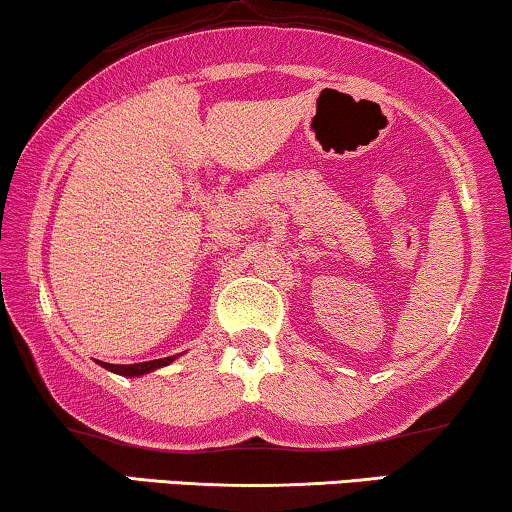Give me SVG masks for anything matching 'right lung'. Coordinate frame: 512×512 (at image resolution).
Here are the masks:
<instances>
[{"mask_svg": "<svg viewBox=\"0 0 512 512\" xmlns=\"http://www.w3.org/2000/svg\"><path fill=\"white\" fill-rule=\"evenodd\" d=\"M177 359V356H165V359H153V361H144V363H130V366H116V363H102L107 370L116 375H123V377H139V375H146V373H153V370L163 368V366H170V363Z\"/></svg>", "mask_w": 512, "mask_h": 512, "instance_id": "add662e5", "label": "right lung"}]
</instances>
